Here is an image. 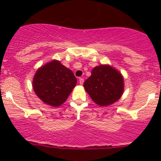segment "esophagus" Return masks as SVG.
I'll return each mask as SVG.
<instances>
[{
    "instance_id": "34e87169",
    "label": "esophagus",
    "mask_w": 161,
    "mask_h": 161,
    "mask_svg": "<svg viewBox=\"0 0 161 161\" xmlns=\"http://www.w3.org/2000/svg\"><path fill=\"white\" fill-rule=\"evenodd\" d=\"M79 84H80V85H82L84 82V79H82V78H79Z\"/></svg>"
}]
</instances>
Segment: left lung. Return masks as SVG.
Segmentation results:
<instances>
[{
    "label": "left lung",
    "instance_id": "1",
    "mask_svg": "<svg viewBox=\"0 0 161 161\" xmlns=\"http://www.w3.org/2000/svg\"><path fill=\"white\" fill-rule=\"evenodd\" d=\"M83 86L94 103L107 107L118 101L124 92V78L109 64H100L91 71Z\"/></svg>",
    "mask_w": 161,
    "mask_h": 161
}]
</instances>
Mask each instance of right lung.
Returning <instances> with one entry per match:
<instances>
[{
    "label": "right lung",
    "instance_id": "obj_1",
    "mask_svg": "<svg viewBox=\"0 0 161 161\" xmlns=\"http://www.w3.org/2000/svg\"><path fill=\"white\" fill-rule=\"evenodd\" d=\"M76 83L72 71L60 61L53 60L37 69L32 88L43 103L58 108L66 101Z\"/></svg>",
    "mask_w": 161,
    "mask_h": 161
}]
</instances>
